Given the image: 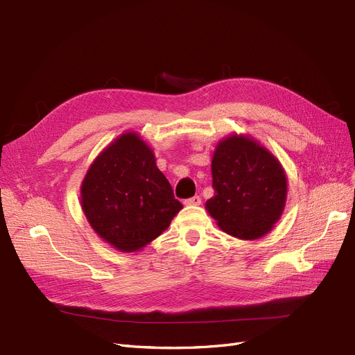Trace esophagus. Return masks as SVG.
<instances>
[{"label":"esophagus","mask_w":355,"mask_h":355,"mask_svg":"<svg viewBox=\"0 0 355 355\" xmlns=\"http://www.w3.org/2000/svg\"><path fill=\"white\" fill-rule=\"evenodd\" d=\"M184 204H185V206H200V204H201V197L196 196V197H192V198H188V200L184 201Z\"/></svg>","instance_id":"obj_1"}]
</instances>
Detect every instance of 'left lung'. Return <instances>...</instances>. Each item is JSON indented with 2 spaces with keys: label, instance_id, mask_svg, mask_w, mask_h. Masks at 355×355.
<instances>
[{
  "label": "left lung",
  "instance_id": "8db88e82",
  "mask_svg": "<svg viewBox=\"0 0 355 355\" xmlns=\"http://www.w3.org/2000/svg\"><path fill=\"white\" fill-rule=\"evenodd\" d=\"M214 196L206 210L218 227L240 240L272 231L287 200V175L270 149L254 137L232 133L220 139L211 157Z\"/></svg>",
  "mask_w": 355,
  "mask_h": 355
}]
</instances>
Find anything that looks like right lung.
Segmentation results:
<instances>
[{
    "instance_id": "right-lung-1",
    "label": "right lung",
    "mask_w": 355,
    "mask_h": 355,
    "mask_svg": "<svg viewBox=\"0 0 355 355\" xmlns=\"http://www.w3.org/2000/svg\"><path fill=\"white\" fill-rule=\"evenodd\" d=\"M80 194L92 230L124 253L142 250L159 237L184 207L157 167L153 148L132 130L93 159Z\"/></svg>"
}]
</instances>
